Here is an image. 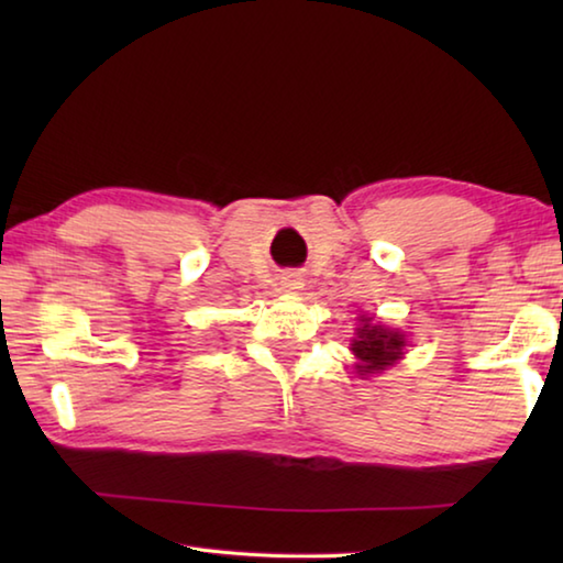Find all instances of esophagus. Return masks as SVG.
<instances>
[{
  "instance_id": "34e87169",
  "label": "esophagus",
  "mask_w": 563,
  "mask_h": 563,
  "mask_svg": "<svg viewBox=\"0 0 563 563\" xmlns=\"http://www.w3.org/2000/svg\"><path fill=\"white\" fill-rule=\"evenodd\" d=\"M280 285H283V290H288V292H298V290H302V278L298 273H288V275H283V280H280Z\"/></svg>"
}]
</instances>
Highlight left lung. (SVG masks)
Returning a JSON list of instances; mask_svg holds the SVG:
<instances>
[{
	"label": "left lung",
	"mask_w": 563,
	"mask_h": 563,
	"mask_svg": "<svg viewBox=\"0 0 563 563\" xmlns=\"http://www.w3.org/2000/svg\"><path fill=\"white\" fill-rule=\"evenodd\" d=\"M407 347V338L395 328H385L373 318H360V328L352 338V355L357 357V375L373 377L383 369L393 367L397 360H402Z\"/></svg>",
	"instance_id": "left-lung-1"
}]
</instances>
